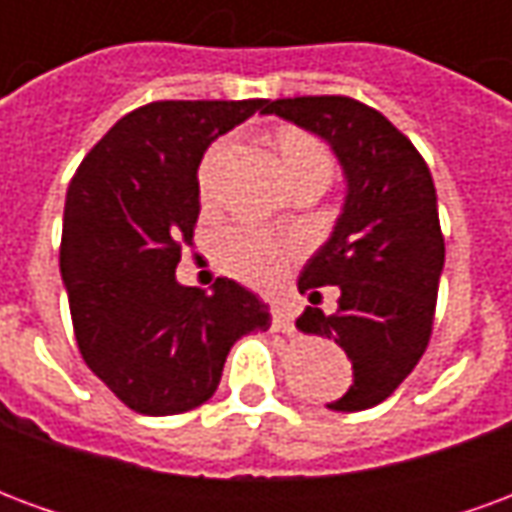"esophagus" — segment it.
<instances>
[{"label":"esophagus","mask_w":512,"mask_h":512,"mask_svg":"<svg viewBox=\"0 0 512 512\" xmlns=\"http://www.w3.org/2000/svg\"><path fill=\"white\" fill-rule=\"evenodd\" d=\"M271 329L282 334L293 332V315H290L288 307L279 304V301H271Z\"/></svg>","instance_id":"34e87169"}]
</instances>
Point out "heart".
Wrapping results in <instances>:
<instances>
[{"instance_id": "1", "label": "heart", "mask_w": 512, "mask_h": 512, "mask_svg": "<svg viewBox=\"0 0 512 512\" xmlns=\"http://www.w3.org/2000/svg\"><path fill=\"white\" fill-rule=\"evenodd\" d=\"M274 145L277 153L285 164L290 183H326L334 178V153L329 145L318 139L310 131L296 126L279 128L274 134ZM224 142L216 145L205 153L200 164V191L202 197L211 194L213 175L216 167L224 156ZM290 257H293V246L282 241L277 235L257 233V230H246V227H227L219 235V263L230 274V277L241 279L252 288H271L288 271Z\"/></svg>"}]
</instances>
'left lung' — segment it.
<instances>
[{
	"label": "left lung",
	"mask_w": 512,
	"mask_h": 512,
	"mask_svg": "<svg viewBox=\"0 0 512 512\" xmlns=\"http://www.w3.org/2000/svg\"><path fill=\"white\" fill-rule=\"evenodd\" d=\"M263 112L323 136L345 169L343 216L299 277L312 307L296 329L354 365V386L329 408L365 411L406 381L433 334L444 235L430 169L403 131L348 95L277 98ZM326 284L341 290L334 313L317 307Z\"/></svg>",
	"instance_id": "1"
}]
</instances>
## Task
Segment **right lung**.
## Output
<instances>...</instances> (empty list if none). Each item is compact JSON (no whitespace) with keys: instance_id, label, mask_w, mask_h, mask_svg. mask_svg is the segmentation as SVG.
I'll return each mask as SVG.
<instances>
[{"instance_id":"add662e5","label":"right lung","mask_w":512,"mask_h":512,"mask_svg":"<svg viewBox=\"0 0 512 512\" xmlns=\"http://www.w3.org/2000/svg\"><path fill=\"white\" fill-rule=\"evenodd\" d=\"M266 104L139 106L73 175L60 244L73 334L87 367L136 414L202 406L235 340L271 326L268 304L233 279H216L211 296L175 279L200 216L202 153Z\"/></svg>"}]
</instances>
